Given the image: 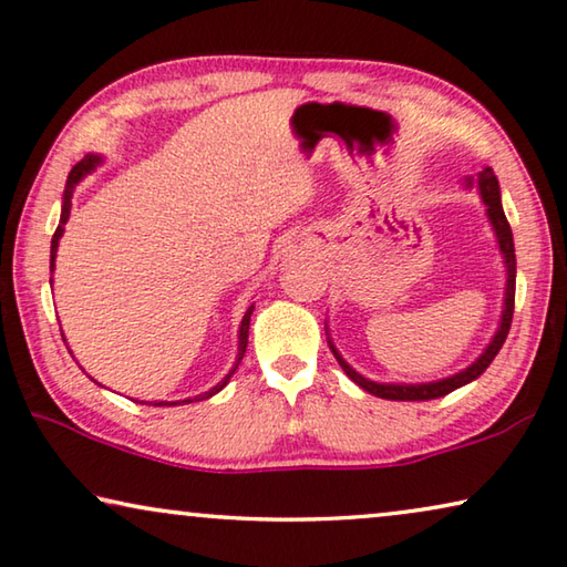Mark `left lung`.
<instances>
[{
    "label": "left lung",
    "mask_w": 567,
    "mask_h": 567,
    "mask_svg": "<svg viewBox=\"0 0 567 567\" xmlns=\"http://www.w3.org/2000/svg\"><path fill=\"white\" fill-rule=\"evenodd\" d=\"M473 178H466V185L471 188ZM478 190H481V200L486 205V215L493 225V230H496V238H498V248L503 260H506V272H508V280H506V300H503V315H501V327L498 332L493 334L491 344L486 347V352H483L476 362L471 367L463 369V372L454 374V377H446V379H439V382H429V384H379L372 382V379L362 377L359 372H354L352 367H349L342 354L337 352L332 339H329V349H332V354L337 357L339 367L344 369V374L352 379L354 384L362 386L364 391L374 396H382V399H391V401H426V399H439V396H446L451 391L473 382V379H478L483 372H486L488 364L496 359V354L501 352L503 342H506L508 337V329H511V319H513V305H516V248H513V233H511V225L506 220V213H503V205H501V188H498V181L493 176L491 168H483L478 173Z\"/></svg>",
    "instance_id": "8db88e82"
}]
</instances>
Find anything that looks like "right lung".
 <instances>
[{
    "mask_svg": "<svg viewBox=\"0 0 567 567\" xmlns=\"http://www.w3.org/2000/svg\"><path fill=\"white\" fill-rule=\"evenodd\" d=\"M101 163V158L99 156H84L81 158L74 168H71V173H69V178H66V188H64V205H61V218H59V228H56V233H54V238H51V272H54V260H56V248H59V240H61V235H64V225H66V220H69V213H71V195H74V188L79 185V181L81 178H86L91 171H94L96 166ZM252 310H255V305H250L248 307V312H245V317H243V322H240V344H238V362H235V367L230 369V374L223 379V382L218 384V386H213L210 391H205V394H200V396H195V399H183L185 404H190V401H200V399H210L213 394H218V391L230 382V377L235 374V369H238V364H240V359H243V354H245V347H248V329H250V315H252ZM183 401H158V404H153V406H176V404H183Z\"/></svg>",
    "mask_w": 567,
    "mask_h": 567,
    "instance_id": "1",
    "label": "right lung"
}]
</instances>
